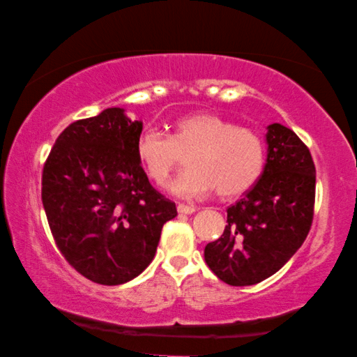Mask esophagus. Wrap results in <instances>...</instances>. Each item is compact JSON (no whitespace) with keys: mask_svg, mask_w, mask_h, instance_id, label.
Returning <instances> with one entry per match:
<instances>
[{"mask_svg":"<svg viewBox=\"0 0 357 357\" xmlns=\"http://www.w3.org/2000/svg\"><path fill=\"white\" fill-rule=\"evenodd\" d=\"M195 207L192 206H185V204H178L177 206V212L182 213V215H191L192 212H195Z\"/></svg>","mask_w":357,"mask_h":357,"instance_id":"obj_1","label":"esophagus"}]
</instances>
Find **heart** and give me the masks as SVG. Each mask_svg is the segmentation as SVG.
<instances>
[{
    "instance_id": "obj_1",
    "label": "heart",
    "mask_w": 357,
    "mask_h": 357,
    "mask_svg": "<svg viewBox=\"0 0 357 357\" xmlns=\"http://www.w3.org/2000/svg\"><path fill=\"white\" fill-rule=\"evenodd\" d=\"M134 150L158 185L188 155L190 167L169 183V190L182 197H202L215 188L223 197L242 195L258 182L266 162V145L258 132L212 112L182 116L171 136L145 128Z\"/></svg>"
}]
</instances>
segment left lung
I'll list each match as a JSON object with an SVG mask.
<instances>
[{
	"instance_id": "left-lung-1",
	"label": "left lung",
	"mask_w": 357,
	"mask_h": 357,
	"mask_svg": "<svg viewBox=\"0 0 357 357\" xmlns=\"http://www.w3.org/2000/svg\"><path fill=\"white\" fill-rule=\"evenodd\" d=\"M267 160L258 182L227 208L218 241L204 259L221 282L250 286L278 272L312 227L317 169L310 150L280 123L267 126Z\"/></svg>"
}]
</instances>
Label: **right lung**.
I'll return each mask as SVG.
<instances>
[{"label":"right lung","instance_id":"1","mask_svg":"<svg viewBox=\"0 0 357 357\" xmlns=\"http://www.w3.org/2000/svg\"><path fill=\"white\" fill-rule=\"evenodd\" d=\"M142 121L120 107L69 125L47 158L43 204L69 264L99 284H123L155 258L161 229L177 217L136 156Z\"/></svg>","mask_w":357,"mask_h":357}]
</instances>
